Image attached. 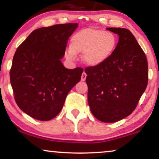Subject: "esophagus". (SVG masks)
I'll return each instance as SVG.
<instances>
[{"mask_svg": "<svg viewBox=\"0 0 159 159\" xmlns=\"http://www.w3.org/2000/svg\"><path fill=\"white\" fill-rule=\"evenodd\" d=\"M86 73H85V72H84L83 73H82V75H81V81H85L86 80Z\"/></svg>", "mask_w": 159, "mask_h": 159, "instance_id": "obj_1", "label": "esophagus"}]
</instances>
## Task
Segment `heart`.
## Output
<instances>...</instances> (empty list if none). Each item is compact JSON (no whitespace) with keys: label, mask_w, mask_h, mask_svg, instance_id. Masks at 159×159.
Returning a JSON list of instances; mask_svg holds the SVG:
<instances>
[{"label":"heart","mask_w":159,"mask_h":159,"mask_svg":"<svg viewBox=\"0 0 159 159\" xmlns=\"http://www.w3.org/2000/svg\"><path fill=\"white\" fill-rule=\"evenodd\" d=\"M116 44V38L111 32L83 29L72 37L71 47L68 49L67 55L73 59L75 53H84V60L87 65H99L111 57Z\"/></svg>","instance_id":"b5f03b06"}]
</instances>
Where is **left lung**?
Wrapping results in <instances>:
<instances>
[{"mask_svg": "<svg viewBox=\"0 0 159 159\" xmlns=\"http://www.w3.org/2000/svg\"><path fill=\"white\" fill-rule=\"evenodd\" d=\"M119 35L115 51L101 65L85 68L88 103L95 118L115 122L137 106L148 82L145 53L129 30L108 28Z\"/></svg>", "mask_w": 159, "mask_h": 159, "instance_id": "1", "label": "left lung"}]
</instances>
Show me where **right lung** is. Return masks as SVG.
<instances>
[{
    "label": "right lung",
    "instance_id": "obj_1",
    "mask_svg": "<svg viewBox=\"0 0 159 159\" xmlns=\"http://www.w3.org/2000/svg\"><path fill=\"white\" fill-rule=\"evenodd\" d=\"M77 23L58 24L32 31L17 48L10 83L19 108L41 121L61 111L69 92L80 81L83 68L67 69L61 59Z\"/></svg>",
    "mask_w": 159,
    "mask_h": 159
}]
</instances>
